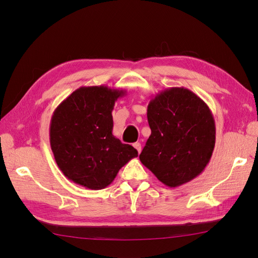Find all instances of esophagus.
<instances>
[{
    "label": "esophagus",
    "mask_w": 258,
    "mask_h": 258,
    "mask_svg": "<svg viewBox=\"0 0 258 258\" xmlns=\"http://www.w3.org/2000/svg\"><path fill=\"white\" fill-rule=\"evenodd\" d=\"M134 146H135V148H136V150L138 151V153H139V154L141 153V151H142V146H141V143L137 142V143H135V144H134Z\"/></svg>",
    "instance_id": "esophagus-1"
}]
</instances>
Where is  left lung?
<instances>
[{"mask_svg":"<svg viewBox=\"0 0 258 258\" xmlns=\"http://www.w3.org/2000/svg\"><path fill=\"white\" fill-rule=\"evenodd\" d=\"M152 134L140 160L166 186H181L204 172L215 146V121L208 104L184 87H171L147 105Z\"/></svg>","mask_w":258,"mask_h":258,"instance_id":"left-lung-1","label":"left lung"}]
</instances>
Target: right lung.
I'll use <instances>...</instances> for the list:
<instances>
[{"instance_id": "obj_1", "label": "right lung", "mask_w": 258, "mask_h": 258, "mask_svg": "<svg viewBox=\"0 0 258 258\" xmlns=\"http://www.w3.org/2000/svg\"><path fill=\"white\" fill-rule=\"evenodd\" d=\"M127 91L108 86H83L53 111L49 142L61 172L88 189H103L138 152L113 136L115 102Z\"/></svg>"}]
</instances>
